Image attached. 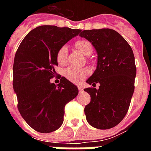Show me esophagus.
Masks as SVG:
<instances>
[{
    "label": "esophagus",
    "instance_id": "34e87169",
    "mask_svg": "<svg viewBox=\"0 0 151 151\" xmlns=\"http://www.w3.org/2000/svg\"><path fill=\"white\" fill-rule=\"evenodd\" d=\"M78 91L80 92V93L83 92V88H82V87H81V86H78Z\"/></svg>",
    "mask_w": 151,
    "mask_h": 151
}]
</instances>
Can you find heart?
Segmentation results:
<instances>
[{
  "instance_id": "heart-1",
  "label": "heart",
  "mask_w": 151,
  "mask_h": 151,
  "mask_svg": "<svg viewBox=\"0 0 151 151\" xmlns=\"http://www.w3.org/2000/svg\"><path fill=\"white\" fill-rule=\"evenodd\" d=\"M74 46L85 55L90 56L93 52V46L91 42L86 40H77L74 43ZM68 55V48L65 45L60 47L56 54V60L59 65H65L67 60ZM89 71L86 69H80L76 67H69L68 69L65 70V76L68 80L74 83H79L82 79L88 75Z\"/></svg>"
}]
</instances>
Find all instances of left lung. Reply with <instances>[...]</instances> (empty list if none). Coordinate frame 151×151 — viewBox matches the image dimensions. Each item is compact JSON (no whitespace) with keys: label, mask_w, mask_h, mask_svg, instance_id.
<instances>
[{"label":"left lung","mask_w":151,"mask_h":151,"mask_svg":"<svg viewBox=\"0 0 151 151\" xmlns=\"http://www.w3.org/2000/svg\"><path fill=\"white\" fill-rule=\"evenodd\" d=\"M97 52V68L86 82L95 86L84 89L91 96L85 107L86 120L99 129L113 128L125 116L134 91L136 65L133 50L118 32L104 28L85 30L79 35Z\"/></svg>","instance_id":"obj_1"}]
</instances>
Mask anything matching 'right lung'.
<instances>
[{"label":"right lung","mask_w":151,"mask_h":151,"mask_svg":"<svg viewBox=\"0 0 151 151\" xmlns=\"http://www.w3.org/2000/svg\"><path fill=\"white\" fill-rule=\"evenodd\" d=\"M81 31L56 26L37 27L26 35L16 52L13 86L18 111L37 132L58 129L64 120L65 106L78 94V87L65 77L57 86L50 79L56 75L59 48Z\"/></svg>","instance_id":"obj_1"}]
</instances>
